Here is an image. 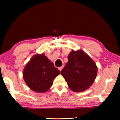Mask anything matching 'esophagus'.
Instances as JSON below:
<instances>
[{"mask_svg":"<svg viewBox=\"0 0 120 120\" xmlns=\"http://www.w3.org/2000/svg\"><path fill=\"white\" fill-rule=\"evenodd\" d=\"M63 65H62V67H59V68H58V69L60 70V71H61L62 69H63Z\"/></svg>","mask_w":120,"mask_h":120,"instance_id":"esophagus-1","label":"esophagus"}]
</instances>
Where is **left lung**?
Masks as SVG:
<instances>
[{"mask_svg": "<svg viewBox=\"0 0 120 120\" xmlns=\"http://www.w3.org/2000/svg\"><path fill=\"white\" fill-rule=\"evenodd\" d=\"M68 59V62L60 74L65 79L69 87L75 92L88 89L97 76L96 63L82 50L72 51Z\"/></svg>", "mask_w": 120, "mask_h": 120, "instance_id": "1", "label": "left lung"}]
</instances>
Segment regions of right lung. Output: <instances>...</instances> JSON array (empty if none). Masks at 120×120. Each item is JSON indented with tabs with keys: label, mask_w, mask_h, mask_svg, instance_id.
Returning a JSON list of instances; mask_svg holds the SVG:
<instances>
[{
	"label": "right lung",
	"mask_w": 120,
	"mask_h": 120,
	"mask_svg": "<svg viewBox=\"0 0 120 120\" xmlns=\"http://www.w3.org/2000/svg\"><path fill=\"white\" fill-rule=\"evenodd\" d=\"M60 71L44 54L32 57L24 69V81L31 90L36 92L44 93L53 84L56 77Z\"/></svg>",
	"instance_id": "add662e5"
}]
</instances>
